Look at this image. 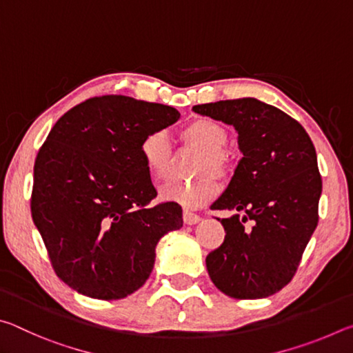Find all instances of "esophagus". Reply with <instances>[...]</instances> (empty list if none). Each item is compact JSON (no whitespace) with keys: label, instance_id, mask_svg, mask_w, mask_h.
Wrapping results in <instances>:
<instances>
[{"label":"esophagus","instance_id":"1","mask_svg":"<svg viewBox=\"0 0 353 353\" xmlns=\"http://www.w3.org/2000/svg\"><path fill=\"white\" fill-rule=\"evenodd\" d=\"M199 221H201L199 214L193 213L191 210H188V208H183V223H185V224L193 225V224H198Z\"/></svg>","mask_w":353,"mask_h":353}]
</instances>
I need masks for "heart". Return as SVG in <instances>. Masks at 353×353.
I'll return each instance as SVG.
<instances>
[{"label": "heart", "instance_id": "b5f03b06", "mask_svg": "<svg viewBox=\"0 0 353 353\" xmlns=\"http://www.w3.org/2000/svg\"><path fill=\"white\" fill-rule=\"evenodd\" d=\"M183 145L194 146L202 151L196 163L194 174L201 179L188 183L172 182L160 190L165 201H172L185 207H199L207 204L218 194L216 177H225L229 172V159L225 148L229 132L223 124L210 118H198L190 121L179 134ZM140 155L149 177L154 182H165L171 174L172 146L170 137L163 130L149 132L140 143Z\"/></svg>", "mask_w": 353, "mask_h": 353}]
</instances>
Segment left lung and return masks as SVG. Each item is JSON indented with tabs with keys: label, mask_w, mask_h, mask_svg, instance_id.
Returning a JSON list of instances; mask_svg holds the SVG:
<instances>
[{
	"label": "left lung",
	"mask_w": 353,
	"mask_h": 353,
	"mask_svg": "<svg viewBox=\"0 0 353 353\" xmlns=\"http://www.w3.org/2000/svg\"><path fill=\"white\" fill-rule=\"evenodd\" d=\"M238 132L243 159L212 210L225 236L207 255L208 276L235 299L272 296L291 282L318 225L322 179L310 139L294 118L255 98L194 105Z\"/></svg>",
	"instance_id": "obj_1"
}]
</instances>
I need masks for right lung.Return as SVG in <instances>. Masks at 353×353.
Returning a JSON list of instances; mask_svg holds the SVG:
<instances>
[{"label":"right lung","instance_id":"add662e5","mask_svg":"<svg viewBox=\"0 0 353 353\" xmlns=\"http://www.w3.org/2000/svg\"><path fill=\"white\" fill-rule=\"evenodd\" d=\"M174 107L123 94L90 98L52 126L34 165L31 213L57 277L83 296L115 301L151 274L160 238L183 224L157 196L140 155Z\"/></svg>","mask_w":353,"mask_h":353}]
</instances>
